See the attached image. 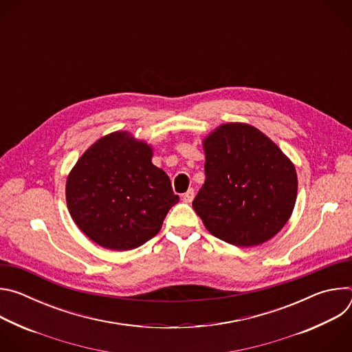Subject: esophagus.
I'll use <instances>...</instances> for the list:
<instances>
[{"mask_svg":"<svg viewBox=\"0 0 352 352\" xmlns=\"http://www.w3.org/2000/svg\"><path fill=\"white\" fill-rule=\"evenodd\" d=\"M193 197H195V190H193V189H188V192L184 193L182 200H184L185 204H190L192 200H193Z\"/></svg>","mask_w":352,"mask_h":352,"instance_id":"esophagus-1","label":"esophagus"}]
</instances>
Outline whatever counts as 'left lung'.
I'll use <instances>...</instances> for the list:
<instances>
[{"mask_svg": "<svg viewBox=\"0 0 352 352\" xmlns=\"http://www.w3.org/2000/svg\"><path fill=\"white\" fill-rule=\"evenodd\" d=\"M206 181L193 209L206 230L241 248L272 239L289 220L298 192L294 163L262 131L221 124L204 140Z\"/></svg>", "mask_w": 352, "mask_h": 352, "instance_id": "left-lung-1", "label": "left lung"}]
</instances>
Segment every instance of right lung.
I'll return each mask as SVG.
<instances>
[{
    "mask_svg": "<svg viewBox=\"0 0 352 352\" xmlns=\"http://www.w3.org/2000/svg\"><path fill=\"white\" fill-rule=\"evenodd\" d=\"M152 157V144L129 131H116L89 146L69 171V214L97 245L129 250L160 231L179 197Z\"/></svg>",
    "mask_w": 352,
    "mask_h": 352,
    "instance_id": "obj_1",
    "label": "right lung"
}]
</instances>
